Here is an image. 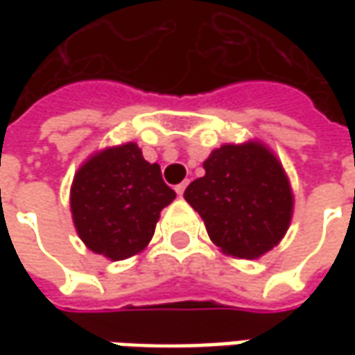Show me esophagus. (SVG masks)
Masks as SVG:
<instances>
[{
    "mask_svg": "<svg viewBox=\"0 0 355 355\" xmlns=\"http://www.w3.org/2000/svg\"><path fill=\"white\" fill-rule=\"evenodd\" d=\"M185 187H187V182H182V184H178V185H175V193H178V196H184Z\"/></svg>",
    "mask_w": 355,
    "mask_h": 355,
    "instance_id": "34e87169",
    "label": "esophagus"
}]
</instances>
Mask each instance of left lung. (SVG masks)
Returning <instances> with one entry per match:
<instances>
[{"mask_svg": "<svg viewBox=\"0 0 355 355\" xmlns=\"http://www.w3.org/2000/svg\"><path fill=\"white\" fill-rule=\"evenodd\" d=\"M187 185L185 201L205 221L211 241L239 259H257L284 237L293 193L284 170L265 146H221Z\"/></svg>", "mask_w": 355, "mask_h": 355, "instance_id": "obj_1", "label": "left lung"}]
</instances>
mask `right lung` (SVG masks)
<instances>
[{"label": "right lung", "mask_w": 355, "mask_h": 355, "mask_svg": "<svg viewBox=\"0 0 355 355\" xmlns=\"http://www.w3.org/2000/svg\"><path fill=\"white\" fill-rule=\"evenodd\" d=\"M173 198L159 166L130 142L104 150L76 171L71 211L90 251L122 261L150 243L159 211Z\"/></svg>", "instance_id": "1"}]
</instances>
